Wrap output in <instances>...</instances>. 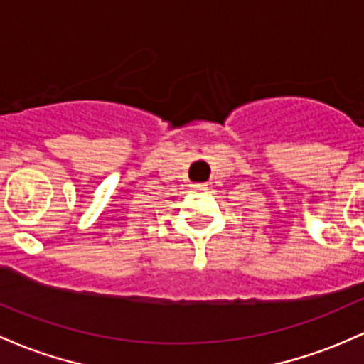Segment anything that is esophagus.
I'll use <instances>...</instances> for the list:
<instances>
[{
    "mask_svg": "<svg viewBox=\"0 0 364 364\" xmlns=\"http://www.w3.org/2000/svg\"><path fill=\"white\" fill-rule=\"evenodd\" d=\"M194 191H204L206 189V183H193Z\"/></svg>",
    "mask_w": 364,
    "mask_h": 364,
    "instance_id": "esophagus-1",
    "label": "esophagus"
}]
</instances>
